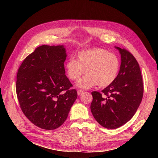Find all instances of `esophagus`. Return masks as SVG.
<instances>
[{"label": "esophagus", "instance_id": "obj_1", "mask_svg": "<svg viewBox=\"0 0 158 158\" xmlns=\"http://www.w3.org/2000/svg\"><path fill=\"white\" fill-rule=\"evenodd\" d=\"M83 92H84V90H82V89H78L77 90V94H78V95H82V94H83Z\"/></svg>", "mask_w": 158, "mask_h": 158}]
</instances>
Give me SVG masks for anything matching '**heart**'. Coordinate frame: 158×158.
<instances>
[{
    "instance_id": "1",
    "label": "heart",
    "mask_w": 158,
    "mask_h": 158,
    "mask_svg": "<svg viewBox=\"0 0 158 158\" xmlns=\"http://www.w3.org/2000/svg\"><path fill=\"white\" fill-rule=\"evenodd\" d=\"M120 68L118 56L107 50L95 47L79 52L76 57L70 58L65 64V70L72 81L79 80L85 72L86 76L77 83L79 87L89 88L98 85L107 87L117 77Z\"/></svg>"
}]
</instances>
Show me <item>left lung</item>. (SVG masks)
Masks as SVG:
<instances>
[{"label":"left lung","instance_id":"left-lung-1","mask_svg":"<svg viewBox=\"0 0 158 158\" xmlns=\"http://www.w3.org/2000/svg\"><path fill=\"white\" fill-rule=\"evenodd\" d=\"M117 48L121 55L118 76L102 94L92 92L90 106L97 122L107 129H117L129 121L142 102L143 95L142 76L134 56L125 48Z\"/></svg>","mask_w":158,"mask_h":158}]
</instances>
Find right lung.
Instances as JSON below:
<instances>
[{
	"label": "right lung",
	"instance_id": "add662e5",
	"mask_svg": "<svg viewBox=\"0 0 158 158\" xmlns=\"http://www.w3.org/2000/svg\"><path fill=\"white\" fill-rule=\"evenodd\" d=\"M63 45H41L19 69L16 92L20 108L35 126L53 130L64 122L77 97L66 76Z\"/></svg>",
	"mask_w": 158,
	"mask_h": 158
}]
</instances>
